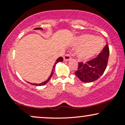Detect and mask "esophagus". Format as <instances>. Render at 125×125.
<instances>
[{
    "label": "esophagus",
    "mask_w": 125,
    "mask_h": 125,
    "mask_svg": "<svg viewBox=\"0 0 125 125\" xmlns=\"http://www.w3.org/2000/svg\"><path fill=\"white\" fill-rule=\"evenodd\" d=\"M71 56L70 54H66L63 56V59L64 61H69L71 59Z\"/></svg>",
    "instance_id": "obj_1"
}]
</instances>
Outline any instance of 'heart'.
I'll use <instances>...</instances> for the list:
<instances>
[{
  "instance_id": "heart-1",
  "label": "heart",
  "mask_w": 125,
  "mask_h": 125,
  "mask_svg": "<svg viewBox=\"0 0 125 125\" xmlns=\"http://www.w3.org/2000/svg\"><path fill=\"white\" fill-rule=\"evenodd\" d=\"M101 38L91 35H83L76 39L75 46H78L76 50V54L80 59L87 61L100 52L101 47Z\"/></svg>"
}]
</instances>
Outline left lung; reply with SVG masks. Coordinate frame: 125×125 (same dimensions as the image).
Wrapping results in <instances>:
<instances>
[{
    "instance_id": "left-lung-1",
    "label": "left lung",
    "mask_w": 125,
    "mask_h": 125,
    "mask_svg": "<svg viewBox=\"0 0 125 125\" xmlns=\"http://www.w3.org/2000/svg\"><path fill=\"white\" fill-rule=\"evenodd\" d=\"M109 55V49L108 45H106L96 58L86 63L79 62L77 71L74 72L75 75L83 82L89 83L96 81L106 70Z\"/></svg>"
}]
</instances>
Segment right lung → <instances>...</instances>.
Segmentation results:
<instances>
[{
  "label": "right lung",
  "instance_id": "add662e5",
  "mask_svg": "<svg viewBox=\"0 0 125 125\" xmlns=\"http://www.w3.org/2000/svg\"><path fill=\"white\" fill-rule=\"evenodd\" d=\"M35 29H41V30H43L41 28H35ZM63 58L62 57H60V58H59L58 59L56 60V61L55 63H54V64L53 65V69H52V73L51 74V75H50V76L49 77V78L48 79V80L46 81H44V82H42L41 83H39V84H36V83H29L30 84H33V85H36V86H42V85H44V84H46L49 81V80L51 79V78L52 77V76H53V71H54V67H55V66H56V64L58 63V62H62L63 61Z\"/></svg>",
  "mask_w": 125,
  "mask_h": 125
}]
</instances>
